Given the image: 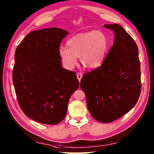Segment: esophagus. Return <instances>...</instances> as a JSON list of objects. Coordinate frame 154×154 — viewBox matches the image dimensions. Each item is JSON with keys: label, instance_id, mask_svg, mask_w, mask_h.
<instances>
[{"label": "esophagus", "instance_id": "esophagus-1", "mask_svg": "<svg viewBox=\"0 0 154 154\" xmlns=\"http://www.w3.org/2000/svg\"><path fill=\"white\" fill-rule=\"evenodd\" d=\"M82 74L81 73V72H78V73H77V79L78 80H79V82H80L81 79H82Z\"/></svg>", "mask_w": 154, "mask_h": 154}]
</instances>
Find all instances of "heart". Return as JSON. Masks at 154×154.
Wrapping results in <instances>:
<instances>
[{"label": "heart", "mask_w": 154, "mask_h": 154, "mask_svg": "<svg viewBox=\"0 0 154 154\" xmlns=\"http://www.w3.org/2000/svg\"><path fill=\"white\" fill-rule=\"evenodd\" d=\"M68 47L61 46L58 55L63 66L71 70L77 63V57L83 65L96 69L102 65L109 48L106 35L100 31L81 33L73 35L66 42Z\"/></svg>", "instance_id": "1"}]
</instances>
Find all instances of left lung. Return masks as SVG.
<instances>
[{
    "label": "left lung",
    "instance_id": "obj_1",
    "mask_svg": "<svg viewBox=\"0 0 154 154\" xmlns=\"http://www.w3.org/2000/svg\"><path fill=\"white\" fill-rule=\"evenodd\" d=\"M114 31V40L102 65L81 79L89 112L96 121L107 123L132 109L141 89L138 48L119 24L104 25Z\"/></svg>",
    "mask_w": 154,
    "mask_h": 154
}]
</instances>
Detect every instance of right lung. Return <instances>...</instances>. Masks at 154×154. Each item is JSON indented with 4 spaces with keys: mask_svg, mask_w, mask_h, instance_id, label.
Here are the masks:
<instances>
[{
    "mask_svg": "<svg viewBox=\"0 0 154 154\" xmlns=\"http://www.w3.org/2000/svg\"><path fill=\"white\" fill-rule=\"evenodd\" d=\"M68 32L57 27L29 33L15 54L13 82L24 114L57 125L65 118L70 97L79 88L76 73L62 67L60 44Z\"/></svg>",
    "mask_w": 154,
    "mask_h": 154,
    "instance_id": "1",
    "label": "right lung"
}]
</instances>
